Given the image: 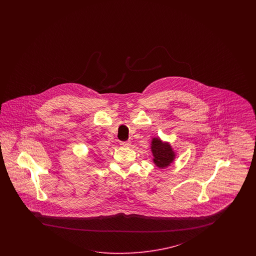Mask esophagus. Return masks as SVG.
<instances>
[{"mask_svg": "<svg viewBox=\"0 0 256 256\" xmlns=\"http://www.w3.org/2000/svg\"><path fill=\"white\" fill-rule=\"evenodd\" d=\"M120 146H124V148H130V146H132V142H130V140L121 142H120Z\"/></svg>", "mask_w": 256, "mask_h": 256, "instance_id": "1", "label": "esophagus"}]
</instances>
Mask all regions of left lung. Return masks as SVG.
Wrapping results in <instances>:
<instances>
[{
    "mask_svg": "<svg viewBox=\"0 0 256 256\" xmlns=\"http://www.w3.org/2000/svg\"><path fill=\"white\" fill-rule=\"evenodd\" d=\"M151 151L153 154V162L158 168H166L170 166L176 158V153L169 142H164L162 140L153 138L151 142Z\"/></svg>",
    "mask_w": 256,
    "mask_h": 256,
    "instance_id": "8db88e82",
    "label": "left lung"
}]
</instances>
